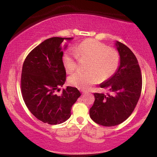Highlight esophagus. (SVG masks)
<instances>
[{"label":"esophagus","instance_id":"1","mask_svg":"<svg viewBox=\"0 0 157 157\" xmlns=\"http://www.w3.org/2000/svg\"><path fill=\"white\" fill-rule=\"evenodd\" d=\"M81 93H82V94H83V95L86 94V91H83V90H82V91H81Z\"/></svg>","mask_w":157,"mask_h":157}]
</instances>
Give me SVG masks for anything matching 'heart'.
Listing matches in <instances>:
<instances>
[{
    "label": "heart",
    "instance_id": "heart-1",
    "mask_svg": "<svg viewBox=\"0 0 157 157\" xmlns=\"http://www.w3.org/2000/svg\"><path fill=\"white\" fill-rule=\"evenodd\" d=\"M78 56L81 59H88V73L76 72L70 76L69 82L71 86L82 90H87L98 82L100 76L106 79L115 73L119 67L120 57L116 49L108 48L107 45L94 39L84 40L73 50L63 54L62 62L68 73L77 69Z\"/></svg>",
    "mask_w": 157,
    "mask_h": 157
}]
</instances>
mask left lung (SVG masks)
Instances as JSON below:
<instances>
[{
	"instance_id": "8db88e82",
	"label": "left lung",
	"mask_w": 157,
	"mask_h": 157,
	"mask_svg": "<svg viewBox=\"0 0 157 157\" xmlns=\"http://www.w3.org/2000/svg\"><path fill=\"white\" fill-rule=\"evenodd\" d=\"M120 62L116 71L100 87L108 88L112 94H94L95 101L89 110L97 124L105 127L117 125L130 116L139 101L142 79L137 59L122 43L115 42Z\"/></svg>"
}]
</instances>
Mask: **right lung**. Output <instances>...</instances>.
Here are the masks:
<instances>
[{
  "label": "right lung",
  "instance_id": "right-lung-1",
  "mask_svg": "<svg viewBox=\"0 0 157 157\" xmlns=\"http://www.w3.org/2000/svg\"><path fill=\"white\" fill-rule=\"evenodd\" d=\"M73 37H52L33 49L25 60L21 76V91L26 106L44 123H62L71 116L72 105L80 97L76 88L67 86L62 62L65 41Z\"/></svg>",
  "mask_w": 157,
  "mask_h": 157
}]
</instances>
